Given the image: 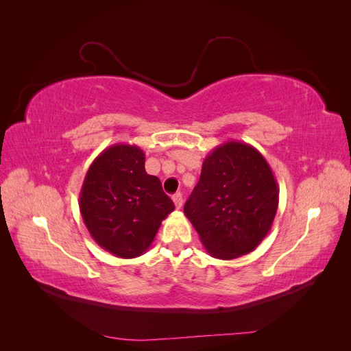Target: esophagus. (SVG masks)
<instances>
[{"label":"esophagus","mask_w":351,"mask_h":351,"mask_svg":"<svg viewBox=\"0 0 351 351\" xmlns=\"http://www.w3.org/2000/svg\"><path fill=\"white\" fill-rule=\"evenodd\" d=\"M173 202H174V205H176L177 209L182 208L183 206V196H182V193H176L173 196Z\"/></svg>","instance_id":"esophagus-1"}]
</instances>
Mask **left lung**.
<instances>
[{
  "mask_svg": "<svg viewBox=\"0 0 351 351\" xmlns=\"http://www.w3.org/2000/svg\"><path fill=\"white\" fill-rule=\"evenodd\" d=\"M278 195L277 180L256 147L228 141L204 159L184 215L210 256L230 261L250 253L268 236Z\"/></svg>",
  "mask_w": 351,
  "mask_h": 351,
  "instance_id": "1",
  "label": "left lung"
}]
</instances>
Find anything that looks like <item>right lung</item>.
Here are the masks:
<instances>
[{
    "instance_id": "add662e5",
    "label": "right lung",
    "mask_w": 351,
    "mask_h": 351,
    "mask_svg": "<svg viewBox=\"0 0 351 351\" xmlns=\"http://www.w3.org/2000/svg\"><path fill=\"white\" fill-rule=\"evenodd\" d=\"M79 208L84 226L102 249L132 259L151 247L174 204L159 178L146 173L141 147L115 143L90 164Z\"/></svg>"
}]
</instances>
